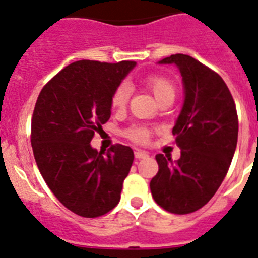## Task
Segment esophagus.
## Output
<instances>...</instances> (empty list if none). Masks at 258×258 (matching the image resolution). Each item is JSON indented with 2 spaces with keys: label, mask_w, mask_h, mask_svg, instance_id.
<instances>
[{
  "label": "esophagus",
  "mask_w": 258,
  "mask_h": 258,
  "mask_svg": "<svg viewBox=\"0 0 258 258\" xmlns=\"http://www.w3.org/2000/svg\"><path fill=\"white\" fill-rule=\"evenodd\" d=\"M148 153L146 151H140V149H135V157L136 159H147L148 157Z\"/></svg>",
  "instance_id": "esophagus-1"
}]
</instances>
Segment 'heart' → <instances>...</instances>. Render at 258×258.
<instances>
[{"mask_svg": "<svg viewBox=\"0 0 258 258\" xmlns=\"http://www.w3.org/2000/svg\"><path fill=\"white\" fill-rule=\"evenodd\" d=\"M144 84L152 92L155 98L157 99V102L166 96H174V85H173V82L166 79V77H164V76H149V77L144 80ZM130 94H131L130 86L127 84H120L111 94L110 103H111L112 109H124L127 102H128ZM128 136L133 140H135V142L146 143L149 138V131L146 127L138 125V127H133V128L130 130Z\"/></svg>", "mask_w": 258, "mask_h": 258, "instance_id": "heart-1", "label": "heart"}]
</instances>
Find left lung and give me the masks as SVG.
<instances>
[{
  "label": "left lung",
  "instance_id": "obj_1",
  "mask_svg": "<svg viewBox=\"0 0 258 258\" xmlns=\"http://www.w3.org/2000/svg\"><path fill=\"white\" fill-rule=\"evenodd\" d=\"M182 76L183 103L173 135L181 149L176 162L156 156L159 172L149 187L155 202L172 214H190L213 198L235 155L239 120L233 98L218 73L189 55L160 60Z\"/></svg>",
  "mask_w": 258,
  "mask_h": 258
}]
</instances>
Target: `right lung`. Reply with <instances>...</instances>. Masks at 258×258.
<instances>
[{
	"label": "right lung",
	"mask_w": 258,
	"mask_h": 258,
	"mask_svg": "<svg viewBox=\"0 0 258 258\" xmlns=\"http://www.w3.org/2000/svg\"><path fill=\"white\" fill-rule=\"evenodd\" d=\"M135 61L80 60L42 89L31 120V146L39 172L55 197L84 218L105 215L118 205L134 162L130 147L98 152L90 142L111 115L112 92Z\"/></svg>",
	"instance_id": "right-lung-1"
}]
</instances>
